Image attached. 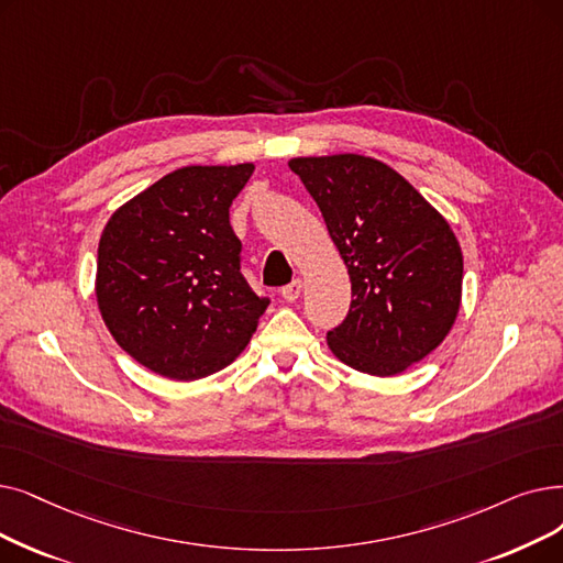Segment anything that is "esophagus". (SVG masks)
Masks as SVG:
<instances>
[{
    "label": "esophagus",
    "instance_id": "obj_1",
    "mask_svg": "<svg viewBox=\"0 0 563 563\" xmlns=\"http://www.w3.org/2000/svg\"><path fill=\"white\" fill-rule=\"evenodd\" d=\"M301 289H303V280H301V278H295L289 285L283 287L280 295H283V299H285L287 303H295V301L301 297Z\"/></svg>",
    "mask_w": 563,
    "mask_h": 563
}]
</instances>
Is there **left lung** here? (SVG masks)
I'll use <instances>...</instances> for the list:
<instances>
[{
	"mask_svg": "<svg viewBox=\"0 0 563 563\" xmlns=\"http://www.w3.org/2000/svg\"><path fill=\"white\" fill-rule=\"evenodd\" d=\"M287 165L320 207L352 280L350 314L329 331V350L365 375L405 373L442 345L457 320L455 232L402 175L373 156H299Z\"/></svg>",
	"mask_w": 563,
	"mask_h": 563,
	"instance_id": "8db88e82",
	"label": "left lung"
}]
</instances>
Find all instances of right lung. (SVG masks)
I'll return each instance as SVG.
<instances>
[{"instance_id":"1","label":"right lung","mask_w":563,"mask_h":563,"mask_svg":"<svg viewBox=\"0 0 563 563\" xmlns=\"http://www.w3.org/2000/svg\"><path fill=\"white\" fill-rule=\"evenodd\" d=\"M253 163L186 165L121 205L103 228L96 303L146 371L195 382L230 365L268 301L241 276L232 200Z\"/></svg>"}]
</instances>
